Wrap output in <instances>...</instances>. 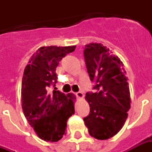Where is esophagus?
<instances>
[{
    "instance_id": "34e87169",
    "label": "esophagus",
    "mask_w": 152,
    "mask_h": 152,
    "mask_svg": "<svg viewBox=\"0 0 152 152\" xmlns=\"http://www.w3.org/2000/svg\"><path fill=\"white\" fill-rule=\"evenodd\" d=\"M75 94H76V96L78 98V99H83V98H84V94H83V93L80 92H80L76 93Z\"/></svg>"
}]
</instances>
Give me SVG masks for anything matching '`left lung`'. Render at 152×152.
Returning a JSON list of instances; mask_svg holds the SVG:
<instances>
[{"mask_svg":"<svg viewBox=\"0 0 152 152\" xmlns=\"http://www.w3.org/2000/svg\"><path fill=\"white\" fill-rule=\"evenodd\" d=\"M87 72L97 92L86 93L90 107L84 118L89 134L99 140L115 136L121 130L130 109V93L124 64L100 43L86 45L84 50Z\"/></svg>","mask_w":152,"mask_h":152,"instance_id":"obj_1","label":"left lung"}]
</instances>
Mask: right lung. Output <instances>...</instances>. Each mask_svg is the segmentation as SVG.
<instances>
[{"label": "right lung", "instance_id": "right-lung-1", "mask_svg": "<svg viewBox=\"0 0 152 152\" xmlns=\"http://www.w3.org/2000/svg\"><path fill=\"white\" fill-rule=\"evenodd\" d=\"M72 46H43L31 56L22 80V108L28 123L40 139L58 142L65 134L66 121L75 113L73 94L49 92L57 82L56 67Z\"/></svg>", "mask_w": 152, "mask_h": 152}]
</instances>
